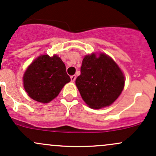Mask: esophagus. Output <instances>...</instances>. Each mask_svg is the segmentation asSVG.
I'll list each match as a JSON object with an SVG mask.
<instances>
[{"label": "esophagus", "mask_w": 156, "mask_h": 156, "mask_svg": "<svg viewBox=\"0 0 156 156\" xmlns=\"http://www.w3.org/2000/svg\"><path fill=\"white\" fill-rule=\"evenodd\" d=\"M70 78H71L72 82H74L75 81V79H76V76H75V75H72V76L70 77Z\"/></svg>", "instance_id": "1"}]
</instances>
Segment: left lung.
<instances>
[{"label":"left lung","mask_w":156,"mask_h":156,"mask_svg":"<svg viewBox=\"0 0 156 156\" xmlns=\"http://www.w3.org/2000/svg\"><path fill=\"white\" fill-rule=\"evenodd\" d=\"M125 84V76L110 56L103 52L86 55L75 85L89 107H109L118 99Z\"/></svg>","instance_id":"1"}]
</instances>
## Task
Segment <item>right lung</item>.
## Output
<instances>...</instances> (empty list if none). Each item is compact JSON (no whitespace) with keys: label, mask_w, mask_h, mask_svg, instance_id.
<instances>
[{"label":"right lung","mask_w":156,"mask_h":156,"mask_svg":"<svg viewBox=\"0 0 156 156\" xmlns=\"http://www.w3.org/2000/svg\"><path fill=\"white\" fill-rule=\"evenodd\" d=\"M71 81L66 66L58 55H41L27 66L23 85L27 95L37 102L47 104L55 98Z\"/></svg>","instance_id":"add662e5"}]
</instances>
